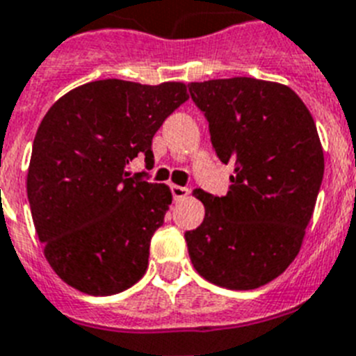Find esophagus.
<instances>
[{"label": "esophagus", "instance_id": "esophagus-1", "mask_svg": "<svg viewBox=\"0 0 356 356\" xmlns=\"http://www.w3.org/2000/svg\"><path fill=\"white\" fill-rule=\"evenodd\" d=\"M188 193H190V190H188V188L177 186V184H172V195H174L175 200L184 199V197H186Z\"/></svg>", "mask_w": 356, "mask_h": 356}]
</instances>
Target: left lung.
Returning a JSON list of instances; mask_svg holds the SVG:
<instances>
[{"label":"left lung","mask_w":356,"mask_h":356,"mask_svg":"<svg viewBox=\"0 0 356 356\" xmlns=\"http://www.w3.org/2000/svg\"><path fill=\"white\" fill-rule=\"evenodd\" d=\"M211 143L233 165L225 197L200 188L202 224L186 231L188 254L204 280L252 290L276 280L299 254L324 175L317 127L285 84L251 76L191 82Z\"/></svg>","instance_id":"left-lung-1"}]
</instances>
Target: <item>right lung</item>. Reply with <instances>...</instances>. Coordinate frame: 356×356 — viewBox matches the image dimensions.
<instances>
[{
  "label": "right lung",
  "mask_w": 356,
  "mask_h": 356,
  "mask_svg": "<svg viewBox=\"0 0 356 356\" xmlns=\"http://www.w3.org/2000/svg\"><path fill=\"white\" fill-rule=\"evenodd\" d=\"M188 100L184 82L95 80L58 98L37 129L26 193L44 256L64 283L89 296L131 289L172 204L166 184L131 177L138 154Z\"/></svg>",
  "instance_id": "obj_1"
}]
</instances>
